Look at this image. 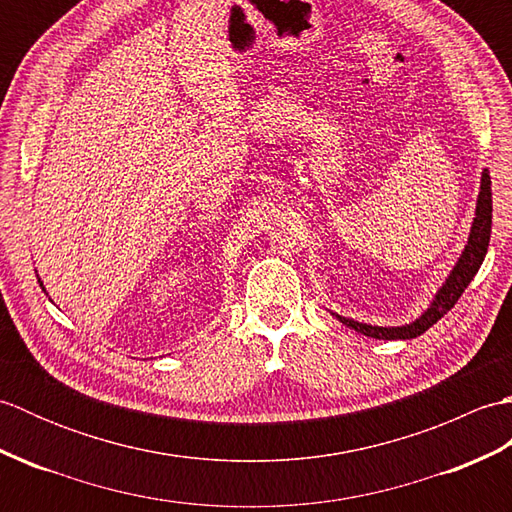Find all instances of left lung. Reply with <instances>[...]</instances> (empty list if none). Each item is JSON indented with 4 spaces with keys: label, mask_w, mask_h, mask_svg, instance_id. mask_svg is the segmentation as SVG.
I'll return each instance as SVG.
<instances>
[{
    "label": "left lung",
    "mask_w": 512,
    "mask_h": 512,
    "mask_svg": "<svg viewBox=\"0 0 512 512\" xmlns=\"http://www.w3.org/2000/svg\"><path fill=\"white\" fill-rule=\"evenodd\" d=\"M491 224H493L491 176H488V169H484L482 180H480V193H477L475 217L471 224L469 242L464 244V250L458 257V262H455L451 273L447 275V279L442 281V286L438 288L436 295H433L427 310H424L420 317H416L405 325H372V323L354 321L350 317H341V314H336V312H332V317L339 319L343 325H347V328L356 330L358 334L372 336V339H380V341L416 339V336L427 332L433 323H438L444 314H447L455 306V303H458L466 286H469L471 279L477 275V270H480L484 257H486L488 242H491Z\"/></svg>",
    "instance_id": "1"
}]
</instances>
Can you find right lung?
I'll use <instances>...</instances> for the list:
<instances>
[{"label":"right lung","mask_w":512,"mask_h":512,"mask_svg":"<svg viewBox=\"0 0 512 512\" xmlns=\"http://www.w3.org/2000/svg\"><path fill=\"white\" fill-rule=\"evenodd\" d=\"M39 286L43 288V292H46V286H43V281H41V279H39ZM46 295H48V292H46Z\"/></svg>","instance_id":"right-lung-1"}]
</instances>
